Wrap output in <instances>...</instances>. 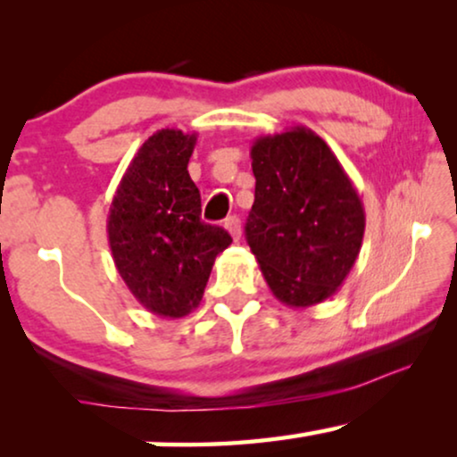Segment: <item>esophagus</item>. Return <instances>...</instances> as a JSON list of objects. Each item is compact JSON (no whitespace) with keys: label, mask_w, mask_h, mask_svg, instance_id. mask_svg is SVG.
<instances>
[{"label":"esophagus","mask_w":457,"mask_h":457,"mask_svg":"<svg viewBox=\"0 0 457 457\" xmlns=\"http://www.w3.org/2000/svg\"><path fill=\"white\" fill-rule=\"evenodd\" d=\"M224 228L228 230V235L233 237V241L241 239V220L237 216H228L227 220H224Z\"/></svg>","instance_id":"esophagus-1"}]
</instances>
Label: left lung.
I'll return each instance as SVG.
<instances>
[{
  "mask_svg": "<svg viewBox=\"0 0 457 457\" xmlns=\"http://www.w3.org/2000/svg\"><path fill=\"white\" fill-rule=\"evenodd\" d=\"M247 243L272 295L289 308L333 297L358 260L366 214L352 179L308 127L258 137Z\"/></svg>",
  "mask_w": 457,
  "mask_h": 457,
  "instance_id": "8db88e82",
  "label": "left lung"
}]
</instances>
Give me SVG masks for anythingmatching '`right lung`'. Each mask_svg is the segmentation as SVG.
Masks as SVG:
<instances>
[{"label": "right lung", "mask_w": 457, "mask_h": 457, "mask_svg": "<svg viewBox=\"0 0 457 457\" xmlns=\"http://www.w3.org/2000/svg\"><path fill=\"white\" fill-rule=\"evenodd\" d=\"M197 133L162 129L137 149L108 214L116 270L147 312L183 318L202 302L216 255L233 239L202 222L187 164Z\"/></svg>", "instance_id": "right-lung-1"}]
</instances>
